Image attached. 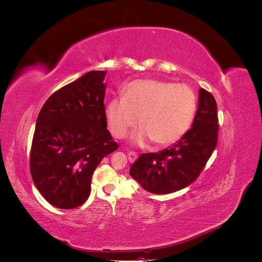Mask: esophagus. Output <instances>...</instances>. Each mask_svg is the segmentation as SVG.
I'll return each instance as SVG.
<instances>
[{
	"label": "esophagus",
	"instance_id": "esophagus-1",
	"mask_svg": "<svg viewBox=\"0 0 262 262\" xmlns=\"http://www.w3.org/2000/svg\"><path fill=\"white\" fill-rule=\"evenodd\" d=\"M128 158H129V161H130L131 163L136 162L137 158H138V154H137V153H133V152H130V153L128 154Z\"/></svg>",
	"mask_w": 262,
	"mask_h": 262
}]
</instances>
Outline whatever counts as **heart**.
Segmentation results:
<instances>
[{"mask_svg": "<svg viewBox=\"0 0 262 262\" xmlns=\"http://www.w3.org/2000/svg\"><path fill=\"white\" fill-rule=\"evenodd\" d=\"M196 112V96L191 87L161 80H137L125 86L123 99L106 106L110 131L124 138L139 123L134 143L143 145L153 140L166 146L180 140L190 129Z\"/></svg>", "mask_w": 262, "mask_h": 262, "instance_id": "heart-1", "label": "heart"}]
</instances>
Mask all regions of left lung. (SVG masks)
<instances>
[{"label": "left lung", "instance_id": "left-lung-1", "mask_svg": "<svg viewBox=\"0 0 262 262\" xmlns=\"http://www.w3.org/2000/svg\"><path fill=\"white\" fill-rule=\"evenodd\" d=\"M217 132L215 98L200 89L192 128L168 148L142 154L131 166V177L146 191L155 194H167L186 188L200 176L216 146Z\"/></svg>", "mask_w": 262, "mask_h": 262}]
</instances>
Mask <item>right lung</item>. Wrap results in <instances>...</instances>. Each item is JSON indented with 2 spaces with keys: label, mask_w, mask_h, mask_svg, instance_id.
<instances>
[{
  "label": "right lung",
  "mask_w": 262,
  "mask_h": 262,
  "mask_svg": "<svg viewBox=\"0 0 262 262\" xmlns=\"http://www.w3.org/2000/svg\"><path fill=\"white\" fill-rule=\"evenodd\" d=\"M105 71H91L47 99L37 118L30 173L38 191L59 209L80 207L102 158L118 143L107 130Z\"/></svg>",
  "instance_id": "add662e5"
}]
</instances>
